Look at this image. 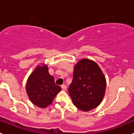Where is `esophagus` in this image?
<instances>
[{"label":"esophagus","mask_w":134,"mask_h":134,"mask_svg":"<svg viewBox=\"0 0 134 134\" xmlns=\"http://www.w3.org/2000/svg\"><path fill=\"white\" fill-rule=\"evenodd\" d=\"M62 90H63V91H65V90H67V86H66L65 85H62Z\"/></svg>","instance_id":"obj_1"}]
</instances>
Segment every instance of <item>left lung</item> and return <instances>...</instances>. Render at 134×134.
Segmentation results:
<instances>
[{"label":"left lung","mask_w":134,"mask_h":134,"mask_svg":"<svg viewBox=\"0 0 134 134\" xmlns=\"http://www.w3.org/2000/svg\"><path fill=\"white\" fill-rule=\"evenodd\" d=\"M104 75L93 61L82 59L75 66L69 93L76 108L88 111L98 106L104 96Z\"/></svg>","instance_id":"1"}]
</instances>
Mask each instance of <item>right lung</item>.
<instances>
[{"instance_id":"1","label":"right lung","mask_w":134,"mask_h":134,"mask_svg":"<svg viewBox=\"0 0 134 134\" xmlns=\"http://www.w3.org/2000/svg\"><path fill=\"white\" fill-rule=\"evenodd\" d=\"M26 90L31 102L44 108L52 103L62 89L55 83L54 78L49 75L48 67L44 65L37 67L31 74Z\"/></svg>"}]
</instances>
